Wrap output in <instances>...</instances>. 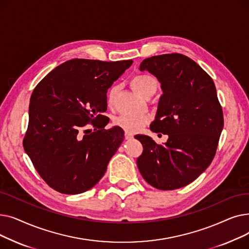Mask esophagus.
Returning <instances> with one entry per match:
<instances>
[{
	"label": "esophagus",
	"instance_id": "1",
	"mask_svg": "<svg viewBox=\"0 0 249 249\" xmlns=\"http://www.w3.org/2000/svg\"><path fill=\"white\" fill-rule=\"evenodd\" d=\"M133 136H132V134L131 133H129V132H125V139H127V140H129V139H131Z\"/></svg>",
	"mask_w": 249,
	"mask_h": 249
}]
</instances>
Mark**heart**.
<instances>
[{"label": "heart", "mask_w": 249, "mask_h": 249, "mask_svg": "<svg viewBox=\"0 0 249 249\" xmlns=\"http://www.w3.org/2000/svg\"><path fill=\"white\" fill-rule=\"evenodd\" d=\"M132 87L137 90L138 93L143 97H151L156 93L159 89V83L155 78L149 74H138L132 78ZM118 91L117 86H112L107 94V102L109 106H112L114 104L116 95ZM146 123V119L144 117H134V116H127L122 115L118 117L115 120V124L126 130L128 132H135L138 131L142 126H144Z\"/></svg>", "instance_id": "1"}]
</instances>
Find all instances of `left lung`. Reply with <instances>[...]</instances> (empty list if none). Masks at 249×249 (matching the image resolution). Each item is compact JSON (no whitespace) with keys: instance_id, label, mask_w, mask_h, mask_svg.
<instances>
[{"instance_id":"1","label":"left lung","mask_w":249,"mask_h":249,"mask_svg":"<svg viewBox=\"0 0 249 249\" xmlns=\"http://www.w3.org/2000/svg\"><path fill=\"white\" fill-rule=\"evenodd\" d=\"M139 70L161 85L150 130L166 134L160 145L150 136L135 135L143 146L137 159L141 176L159 190H176L194 181L212 162L224 118L211 78L193 59L179 53L143 60Z\"/></svg>"}]
</instances>
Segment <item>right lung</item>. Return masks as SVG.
<instances>
[{
    "label": "right lung",
    "mask_w": 249,
    "mask_h": 249,
    "mask_svg": "<svg viewBox=\"0 0 249 249\" xmlns=\"http://www.w3.org/2000/svg\"><path fill=\"white\" fill-rule=\"evenodd\" d=\"M132 60L71 59L34 89L23 146L37 173L53 190L76 195L93 188L124 140L119 126L105 129L107 91ZM94 130L83 133L87 124Z\"/></svg>",
    "instance_id": "1"
}]
</instances>
